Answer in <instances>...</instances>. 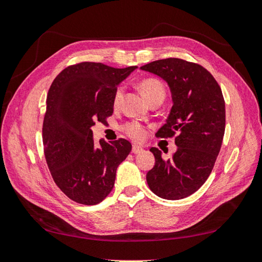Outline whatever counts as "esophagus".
I'll use <instances>...</instances> for the list:
<instances>
[{"instance_id": "esophagus-1", "label": "esophagus", "mask_w": 262, "mask_h": 262, "mask_svg": "<svg viewBox=\"0 0 262 262\" xmlns=\"http://www.w3.org/2000/svg\"><path fill=\"white\" fill-rule=\"evenodd\" d=\"M143 151H144V148L141 147V146H138V145H134V146H133V148H132V152L134 153V154H140Z\"/></svg>"}]
</instances>
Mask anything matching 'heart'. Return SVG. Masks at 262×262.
I'll return each instance as SVG.
<instances>
[{"label":"heart","instance_id":"heart-1","mask_svg":"<svg viewBox=\"0 0 262 262\" xmlns=\"http://www.w3.org/2000/svg\"><path fill=\"white\" fill-rule=\"evenodd\" d=\"M138 88H140L143 96L145 97L147 101L151 103L155 100H164L165 98V86L160 80L155 79V77H147V79L142 80L138 83ZM124 96V88L118 86L116 89L114 93L113 103L115 107H118L120 104V101ZM122 129L126 134L133 138L134 141H142L146 135V129L142 124L137 121H128L122 126Z\"/></svg>","mask_w":262,"mask_h":262}]
</instances>
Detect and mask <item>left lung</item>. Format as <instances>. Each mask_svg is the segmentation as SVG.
<instances>
[{
    "label": "left lung",
    "instance_id": "1",
    "mask_svg": "<svg viewBox=\"0 0 262 262\" xmlns=\"http://www.w3.org/2000/svg\"><path fill=\"white\" fill-rule=\"evenodd\" d=\"M168 82L171 113L158 138L174 137L177 152L164 160L152 147L155 165L146 174L157 196L177 200L190 196L208 179L225 132V101L221 86L202 65L180 58L154 60L141 68Z\"/></svg>",
    "mask_w": 262,
    "mask_h": 262
}]
</instances>
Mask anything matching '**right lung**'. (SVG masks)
Returning a JSON list of instances; mask_svg holds the SVG:
<instances>
[{
	"mask_svg": "<svg viewBox=\"0 0 262 262\" xmlns=\"http://www.w3.org/2000/svg\"><path fill=\"white\" fill-rule=\"evenodd\" d=\"M135 69L82 62L64 69L49 88L43 153L55 183L73 202L101 203L113 190L117 168L130 152L132 144L125 138L96 143L90 128L113 115L117 85Z\"/></svg>",
	"mask_w": 262,
	"mask_h": 262,
	"instance_id": "1",
	"label": "right lung"
}]
</instances>
